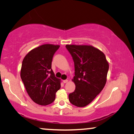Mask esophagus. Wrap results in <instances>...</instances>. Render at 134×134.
Returning a JSON list of instances; mask_svg holds the SVG:
<instances>
[{
    "mask_svg": "<svg viewBox=\"0 0 134 134\" xmlns=\"http://www.w3.org/2000/svg\"><path fill=\"white\" fill-rule=\"evenodd\" d=\"M68 81H69V80H63V83H66L68 82Z\"/></svg>",
    "mask_w": 134,
    "mask_h": 134,
    "instance_id": "esophagus-1",
    "label": "esophagus"
}]
</instances>
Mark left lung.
<instances>
[{
    "label": "left lung",
    "mask_w": 134,
    "mask_h": 134,
    "mask_svg": "<svg viewBox=\"0 0 134 134\" xmlns=\"http://www.w3.org/2000/svg\"><path fill=\"white\" fill-rule=\"evenodd\" d=\"M74 63L76 85L70 93V103L77 107H85L99 94L107 80L109 63L106 56L98 48L87 45H66Z\"/></svg>",
    "instance_id": "1"
}]
</instances>
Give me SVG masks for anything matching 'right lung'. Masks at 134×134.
<instances>
[{"label": "right lung", "instance_id": "1", "mask_svg": "<svg viewBox=\"0 0 134 134\" xmlns=\"http://www.w3.org/2000/svg\"><path fill=\"white\" fill-rule=\"evenodd\" d=\"M59 47L50 44L40 45L29 51L22 62L21 79L29 97L40 105L53 103L61 87V80L51 69L53 55Z\"/></svg>", "mask_w": 134, "mask_h": 134}]
</instances>
